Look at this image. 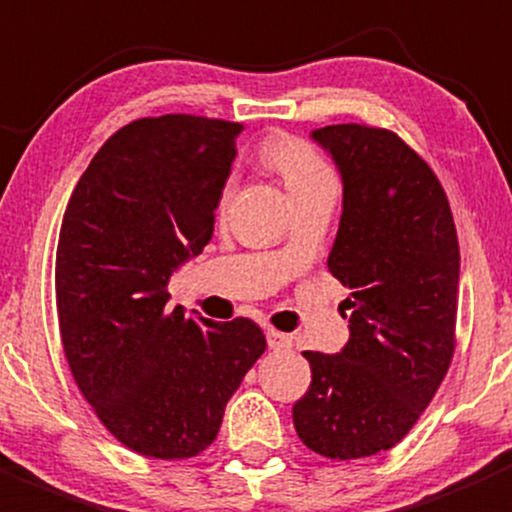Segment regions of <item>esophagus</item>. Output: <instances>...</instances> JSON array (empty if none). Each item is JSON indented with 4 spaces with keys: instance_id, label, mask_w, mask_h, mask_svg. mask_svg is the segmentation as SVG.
I'll return each instance as SVG.
<instances>
[{
    "instance_id": "1",
    "label": "esophagus",
    "mask_w": 512,
    "mask_h": 512,
    "mask_svg": "<svg viewBox=\"0 0 512 512\" xmlns=\"http://www.w3.org/2000/svg\"><path fill=\"white\" fill-rule=\"evenodd\" d=\"M267 347L275 349V352H285V349L292 347V339H289V334H282L270 327L267 329Z\"/></svg>"
}]
</instances>
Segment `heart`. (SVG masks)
<instances>
[{"instance_id": "b5f03b06", "label": "heart", "mask_w": 512, "mask_h": 512, "mask_svg": "<svg viewBox=\"0 0 512 512\" xmlns=\"http://www.w3.org/2000/svg\"><path fill=\"white\" fill-rule=\"evenodd\" d=\"M262 156H265V163L285 180L292 195L317 188L322 183H334L332 170L327 168L322 156L299 138H272V141H267Z\"/></svg>"}]
</instances>
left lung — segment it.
<instances>
[{
    "label": "left lung",
    "instance_id": "1",
    "mask_svg": "<svg viewBox=\"0 0 512 512\" xmlns=\"http://www.w3.org/2000/svg\"><path fill=\"white\" fill-rule=\"evenodd\" d=\"M312 141L342 175L327 265L352 314L342 352H304L312 384L292 418L304 446L349 461L396 446L441 386L456 347L461 252L441 183L396 133L339 123Z\"/></svg>",
    "mask_w": 512,
    "mask_h": 512
}]
</instances>
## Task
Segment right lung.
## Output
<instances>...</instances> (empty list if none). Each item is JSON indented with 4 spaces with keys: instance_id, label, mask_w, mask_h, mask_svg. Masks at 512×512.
<instances>
[{
    "instance_id": "right-lung-1",
    "label": "right lung",
    "mask_w": 512,
    "mask_h": 512,
    "mask_svg": "<svg viewBox=\"0 0 512 512\" xmlns=\"http://www.w3.org/2000/svg\"><path fill=\"white\" fill-rule=\"evenodd\" d=\"M240 123L168 113L113 133L71 193L56 250L64 354L103 426L148 458L198 456L265 352L252 319L168 307V282L213 237Z\"/></svg>"
}]
</instances>
